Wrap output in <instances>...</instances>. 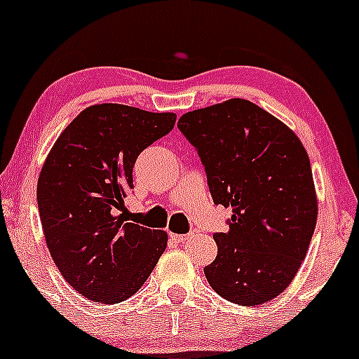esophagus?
<instances>
[{"instance_id":"34e87169","label":"esophagus","mask_w":359,"mask_h":359,"mask_svg":"<svg viewBox=\"0 0 359 359\" xmlns=\"http://www.w3.org/2000/svg\"><path fill=\"white\" fill-rule=\"evenodd\" d=\"M188 233H171V241H175V243H184V241H188Z\"/></svg>"}]
</instances>
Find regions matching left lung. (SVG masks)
Segmentation results:
<instances>
[{"label":"left lung","instance_id":"obj_1","mask_svg":"<svg viewBox=\"0 0 359 359\" xmlns=\"http://www.w3.org/2000/svg\"><path fill=\"white\" fill-rule=\"evenodd\" d=\"M180 130L196 147L217 205L232 208L203 268L225 300L256 307L288 288L317 222L312 168L288 126L243 98L184 114Z\"/></svg>","mask_w":359,"mask_h":359}]
</instances>
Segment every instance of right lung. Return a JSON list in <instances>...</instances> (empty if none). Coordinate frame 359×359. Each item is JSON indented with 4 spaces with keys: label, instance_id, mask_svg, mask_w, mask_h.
Returning <instances> with one entry per match:
<instances>
[{
    "label": "right lung",
    "instance_id": "1",
    "mask_svg": "<svg viewBox=\"0 0 359 359\" xmlns=\"http://www.w3.org/2000/svg\"><path fill=\"white\" fill-rule=\"evenodd\" d=\"M175 114L91 104L62 130L40 169L37 203L60 275L84 299L127 300L168 245V232L127 222L126 196L144 149L172 130Z\"/></svg>",
    "mask_w": 359,
    "mask_h": 359
}]
</instances>
